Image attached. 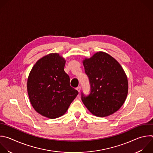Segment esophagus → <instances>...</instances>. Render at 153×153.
<instances>
[{
    "mask_svg": "<svg viewBox=\"0 0 153 153\" xmlns=\"http://www.w3.org/2000/svg\"><path fill=\"white\" fill-rule=\"evenodd\" d=\"M76 89L78 91V92H80V89H81V86H77V88H76Z\"/></svg>",
    "mask_w": 153,
    "mask_h": 153,
    "instance_id": "34e87169",
    "label": "esophagus"
}]
</instances>
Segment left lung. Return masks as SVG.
Here are the masks:
<instances>
[{
	"instance_id": "left-lung-1",
	"label": "left lung",
	"mask_w": 153,
	"mask_h": 153,
	"mask_svg": "<svg viewBox=\"0 0 153 153\" xmlns=\"http://www.w3.org/2000/svg\"><path fill=\"white\" fill-rule=\"evenodd\" d=\"M90 84V93L81 92V99L93 115L105 117L123 106L128 93V80L121 65L105 52H97L83 62Z\"/></svg>"
}]
</instances>
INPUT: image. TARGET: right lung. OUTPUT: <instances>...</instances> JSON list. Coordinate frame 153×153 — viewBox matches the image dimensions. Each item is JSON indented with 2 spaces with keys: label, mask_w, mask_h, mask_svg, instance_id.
Returning a JSON list of instances; mask_svg holds the SVG:
<instances>
[{
  "label": "right lung",
  "mask_w": 153,
  "mask_h": 153,
  "mask_svg": "<svg viewBox=\"0 0 153 153\" xmlns=\"http://www.w3.org/2000/svg\"><path fill=\"white\" fill-rule=\"evenodd\" d=\"M65 64L59 54H49L36 62L28 77L27 92L32 106L50 119L63 115L79 94L70 85Z\"/></svg>",
  "instance_id": "add662e5"
}]
</instances>
